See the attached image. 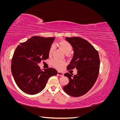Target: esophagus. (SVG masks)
<instances>
[{
  "instance_id": "1",
  "label": "esophagus",
  "mask_w": 120,
  "mask_h": 120,
  "mask_svg": "<svg viewBox=\"0 0 120 120\" xmlns=\"http://www.w3.org/2000/svg\"><path fill=\"white\" fill-rule=\"evenodd\" d=\"M57 75H60V76H63V75H64V74L63 73V72L58 71V72H57Z\"/></svg>"
}]
</instances>
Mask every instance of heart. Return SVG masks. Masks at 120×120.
Wrapping results in <instances>:
<instances>
[{"instance_id":"obj_1","label":"heart","mask_w":120,"mask_h":120,"mask_svg":"<svg viewBox=\"0 0 120 120\" xmlns=\"http://www.w3.org/2000/svg\"><path fill=\"white\" fill-rule=\"evenodd\" d=\"M58 46L63 50V51L68 56L69 53H70L72 50V46L70 42L66 41H62L58 43ZM55 49L54 45H52L50 46L49 50V56H51ZM50 64L52 66L60 70L62 67L65 64L64 61L59 60L57 59H54L50 61Z\"/></svg>"}]
</instances>
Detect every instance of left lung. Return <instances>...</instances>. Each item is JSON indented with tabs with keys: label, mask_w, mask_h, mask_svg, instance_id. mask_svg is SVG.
I'll list each match as a JSON object with an SVG mask.
<instances>
[{
	"label": "left lung",
	"mask_w": 120,
	"mask_h": 120,
	"mask_svg": "<svg viewBox=\"0 0 120 120\" xmlns=\"http://www.w3.org/2000/svg\"><path fill=\"white\" fill-rule=\"evenodd\" d=\"M74 49V53L67 70L76 68L77 74L66 73L69 79L68 84L63 87L68 95L78 97L85 95L95 84L98 77L100 60L97 50L90 42L79 37L66 38Z\"/></svg>",
	"instance_id": "obj_1"
}]
</instances>
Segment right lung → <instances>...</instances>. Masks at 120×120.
<instances>
[{"mask_svg": "<svg viewBox=\"0 0 120 120\" xmlns=\"http://www.w3.org/2000/svg\"><path fill=\"white\" fill-rule=\"evenodd\" d=\"M54 38L34 36L17 46L11 60V70L19 88L29 95H35L45 88L49 79L57 71L52 68L41 70L38 66L49 57V50Z\"/></svg>", "mask_w": 120, "mask_h": 120, "instance_id": "obj_1", "label": "right lung"}]
</instances>
